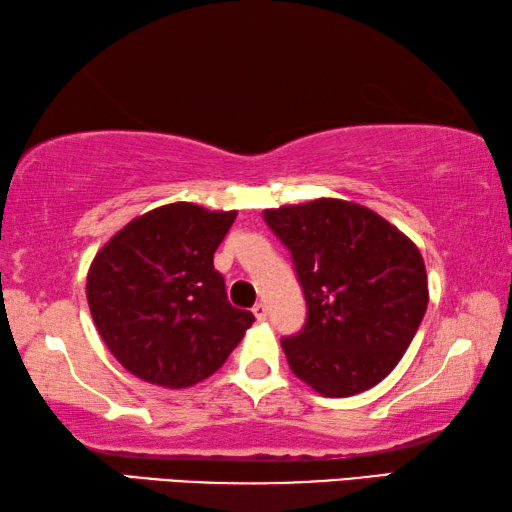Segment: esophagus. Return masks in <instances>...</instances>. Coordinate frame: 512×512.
I'll return each mask as SVG.
<instances>
[{"mask_svg":"<svg viewBox=\"0 0 512 512\" xmlns=\"http://www.w3.org/2000/svg\"><path fill=\"white\" fill-rule=\"evenodd\" d=\"M254 317L258 321H265L267 319V306H265V303H256V306H254Z\"/></svg>","mask_w":512,"mask_h":512,"instance_id":"34e87169","label":"esophagus"}]
</instances>
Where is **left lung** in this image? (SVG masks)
Wrapping results in <instances>:
<instances>
[{"mask_svg": "<svg viewBox=\"0 0 512 512\" xmlns=\"http://www.w3.org/2000/svg\"><path fill=\"white\" fill-rule=\"evenodd\" d=\"M290 249L308 317L281 346L292 373L326 398L375 387L425 317L427 272L405 233L355 202L321 197L263 213Z\"/></svg>", "mask_w": 512, "mask_h": 512, "instance_id": "8db88e82", "label": "left lung"}]
</instances>
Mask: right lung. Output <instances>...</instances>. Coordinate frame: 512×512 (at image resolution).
<instances>
[{
	"mask_svg": "<svg viewBox=\"0 0 512 512\" xmlns=\"http://www.w3.org/2000/svg\"><path fill=\"white\" fill-rule=\"evenodd\" d=\"M236 215L166 204L125 224L96 254L87 272L89 310L132 375L191 387L218 371L254 324L249 310L231 306L213 267Z\"/></svg>",
	"mask_w": 512,
	"mask_h": 512,
	"instance_id": "right-lung-1",
	"label": "right lung"
}]
</instances>
